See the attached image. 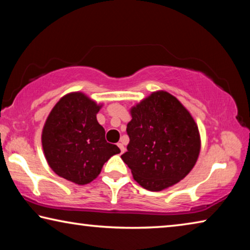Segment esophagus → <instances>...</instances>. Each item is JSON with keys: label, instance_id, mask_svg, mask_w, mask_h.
I'll list each match as a JSON object with an SVG mask.
<instances>
[{"label": "esophagus", "instance_id": "obj_1", "mask_svg": "<svg viewBox=\"0 0 250 250\" xmlns=\"http://www.w3.org/2000/svg\"><path fill=\"white\" fill-rule=\"evenodd\" d=\"M118 146H119V149H120V151H121V153H124L125 152V146H124V143H118Z\"/></svg>", "mask_w": 250, "mask_h": 250}]
</instances>
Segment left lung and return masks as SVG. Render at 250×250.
<instances>
[{
    "instance_id": "1",
    "label": "left lung",
    "mask_w": 250,
    "mask_h": 250,
    "mask_svg": "<svg viewBox=\"0 0 250 250\" xmlns=\"http://www.w3.org/2000/svg\"><path fill=\"white\" fill-rule=\"evenodd\" d=\"M130 142L121 159L142 188L159 192L179 183L195 166L201 137L191 113L174 96L154 91L130 109Z\"/></svg>"
}]
</instances>
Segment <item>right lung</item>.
Wrapping results in <instances>:
<instances>
[{"label":"right lung","instance_id":"obj_1","mask_svg":"<svg viewBox=\"0 0 250 250\" xmlns=\"http://www.w3.org/2000/svg\"><path fill=\"white\" fill-rule=\"evenodd\" d=\"M101 107L79 91L65 95L54 105L42 132V146L58 176L88 184L112 155L120 153L116 145L105 141L104 129L97 121Z\"/></svg>","mask_w":250,"mask_h":250}]
</instances>
